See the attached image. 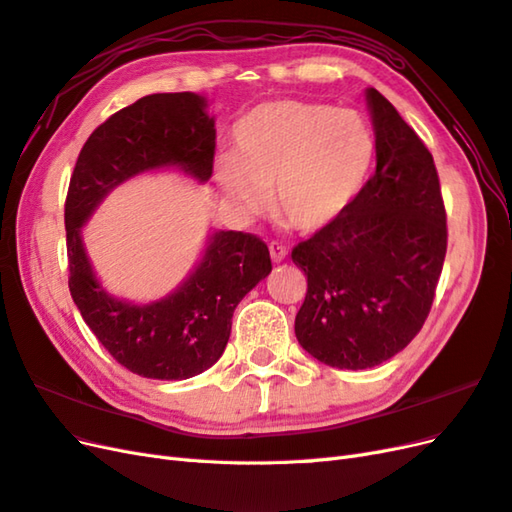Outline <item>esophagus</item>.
Instances as JSON below:
<instances>
[{
	"mask_svg": "<svg viewBox=\"0 0 512 512\" xmlns=\"http://www.w3.org/2000/svg\"><path fill=\"white\" fill-rule=\"evenodd\" d=\"M269 252H271V258L275 262H280V260H284L288 256V247L284 243H280V241H271L269 243Z\"/></svg>",
	"mask_w": 512,
	"mask_h": 512,
	"instance_id": "1",
	"label": "esophagus"
}]
</instances>
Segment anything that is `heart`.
I'll return each instance as SVG.
<instances>
[{"instance_id": "obj_1", "label": "heart", "mask_w": 512, "mask_h": 512, "mask_svg": "<svg viewBox=\"0 0 512 512\" xmlns=\"http://www.w3.org/2000/svg\"><path fill=\"white\" fill-rule=\"evenodd\" d=\"M235 151L215 181L245 213L271 205L303 232L335 222L365 188L376 162V134L352 108L275 100L252 108L232 132Z\"/></svg>"}]
</instances>
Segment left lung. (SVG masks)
Returning <instances> with one entry per match:
<instances>
[{"instance_id": "obj_1", "label": "left lung", "mask_w": 512, "mask_h": 512, "mask_svg": "<svg viewBox=\"0 0 512 512\" xmlns=\"http://www.w3.org/2000/svg\"><path fill=\"white\" fill-rule=\"evenodd\" d=\"M376 173L335 222L294 245L307 275L299 344L339 369L376 367L423 329L446 256L436 164L378 89H367Z\"/></svg>"}]
</instances>
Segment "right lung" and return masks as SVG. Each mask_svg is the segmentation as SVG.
I'll return each mask as SVG.
<instances>
[{"label": "right lung", "instance_id": "obj_1", "mask_svg": "<svg viewBox=\"0 0 512 512\" xmlns=\"http://www.w3.org/2000/svg\"><path fill=\"white\" fill-rule=\"evenodd\" d=\"M215 123L205 98L153 94L121 108L91 132L66 196L68 286L87 327L132 374L185 380L220 359L239 301L271 273L269 247L239 230L215 232L196 271L170 297L132 305L108 297L83 250L81 226L115 185L151 168L213 175Z\"/></svg>", "mask_w": 512, "mask_h": 512}]
</instances>
